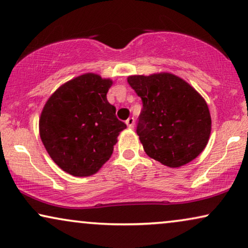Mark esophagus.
Returning a JSON list of instances; mask_svg holds the SVG:
<instances>
[{"mask_svg":"<svg viewBox=\"0 0 248 248\" xmlns=\"http://www.w3.org/2000/svg\"><path fill=\"white\" fill-rule=\"evenodd\" d=\"M134 122H135V120L133 117H130V118H127L126 120V125L130 128H133L134 127Z\"/></svg>","mask_w":248,"mask_h":248,"instance_id":"1","label":"esophagus"}]
</instances>
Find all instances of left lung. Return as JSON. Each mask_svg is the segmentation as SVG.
Listing matches in <instances>:
<instances>
[{"label": "left lung", "mask_w": 248, "mask_h": 248, "mask_svg": "<svg viewBox=\"0 0 248 248\" xmlns=\"http://www.w3.org/2000/svg\"><path fill=\"white\" fill-rule=\"evenodd\" d=\"M127 82L142 100L137 133L149 157L176 168L204 150L211 116L194 88L170 73L132 76Z\"/></svg>", "instance_id": "obj_1"}]
</instances>
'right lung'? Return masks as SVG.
<instances>
[{
  "mask_svg": "<svg viewBox=\"0 0 248 248\" xmlns=\"http://www.w3.org/2000/svg\"><path fill=\"white\" fill-rule=\"evenodd\" d=\"M113 81L87 73L54 93L44 107L39 132L54 162L70 175L84 177L110 158L126 124L107 100Z\"/></svg>",
  "mask_w": 248,
  "mask_h": 248,
  "instance_id": "obj_1",
  "label": "right lung"
}]
</instances>
